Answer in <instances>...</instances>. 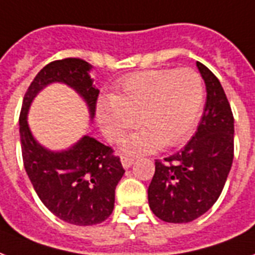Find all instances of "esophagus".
Segmentation results:
<instances>
[{
    "instance_id": "34e87169",
    "label": "esophagus",
    "mask_w": 255,
    "mask_h": 255,
    "mask_svg": "<svg viewBox=\"0 0 255 255\" xmlns=\"http://www.w3.org/2000/svg\"><path fill=\"white\" fill-rule=\"evenodd\" d=\"M120 162H122V166H123L124 168H129V167L133 164L135 160L132 158H128V156H122V158H120Z\"/></svg>"
}]
</instances>
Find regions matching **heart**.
I'll return each mask as SVG.
<instances>
[{"label": "heart", "instance_id": "obj_1", "mask_svg": "<svg viewBox=\"0 0 255 255\" xmlns=\"http://www.w3.org/2000/svg\"><path fill=\"white\" fill-rule=\"evenodd\" d=\"M203 99V81L194 69L137 72L120 81L114 96L99 100L97 122L111 141H119L139 119L143 129L129 136L122 151L127 155L155 152L187 139Z\"/></svg>", "mask_w": 255, "mask_h": 255}]
</instances>
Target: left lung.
<instances>
[{"label":"left lung","mask_w":255,"mask_h":255,"mask_svg":"<svg viewBox=\"0 0 255 255\" xmlns=\"http://www.w3.org/2000/svg\"><path fill=\"white\" fill-rule=\"evenodd\" d=\"M206 84L205 110L195 135L179 152L155 160L148 205L164 222L188 223L221 195L234 158V118L217 76L197 61Z\"/></svg>","instance_id":"left-lung-1"}]
</instances>
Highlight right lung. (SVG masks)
I'll return each instance as SVG.
<instances>
[{
	"mask_svg": "<svg viewBox=\"0 0 255 255\" xmlns=\"http://www.w3.org/2000/svg\"><path fill=\"white\" fill-rule=\"evenodd\" d=\"M91 71L92 65L81 58H64L45 65L29 85L19 115L22 160L34 191L50 213L76 226H92L110 217L115 188L126 171L111 147L89 135L65 149L44 147L30 131L28 112L42 89L61 83L84 100L92 122L99 89L93 85Z\"/></svg>",
	"mask_w": 255,
	"mask_h": 255,
	"instance_id": "add662e5",
	"label": "right lung"
}]
</instances>
